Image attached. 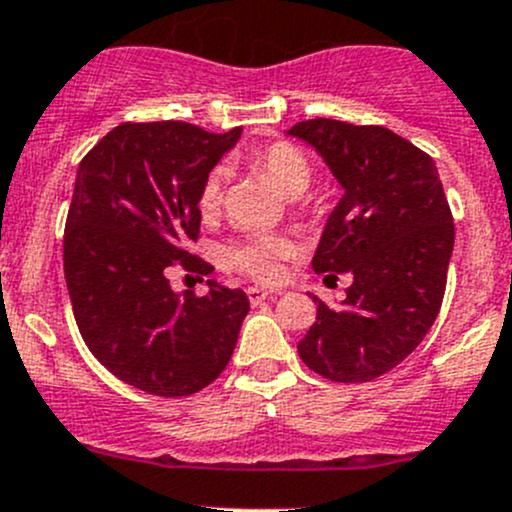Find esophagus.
Returning <instances> with one entry per match:
<instances>
[{"mask_svg":"<svg viewBox=\"0 0 512 512\" xmlns=\"http://www.w3.org/2000/svg\"><path fill=\"white\" fill-rule=\"evenodd\" d=\"M272 292H267V289L262 287H247V299H250L252 304H260L265 302V299H270Z\"/></svg>","mask_w":512,"mask_h":512,"instance_id":"esophagus-1","label":"esophagus"}]
</instances>
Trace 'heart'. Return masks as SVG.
<instances>
[{"mask_svg":"<svg viewBox=\"0 0 512 512\" xmlns=\"http://www.w3.org/2000/svg\"><path fill=\"white\" fill-rule=\"evenodd\" d=\"M247 165L262 178L270 180L282 195L297 198L312 183V168L309 160L302 156L299 148L292 143H270L267 148L250 153ZM225 190V170L215 168L205 175L203 185L198 190V210L203 218H215L223 205ZM294 245L289 237L282 235H255L237 240L223 250V260L242 275L260 282H275L282 275V262L292 257Z\"/></svg>","mask_w":512,"mask_h":512,"instance_id":"1","label":"heart"}]
</instances>
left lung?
Instances as JSON below:
<instances>
[{
	"label": "left lung",
	"mask_w": 512,
	"mask_h": 512,
	"mask_svg": "<svg viewBox=\"0 0 512 512\" xmlns=\"http://www.w3.org/2000/svg\"><path fill=\"white\" fill-rule=\"evenodd\" d=\"M339 185L314 272L354 277L342 307L317 302L297 352L314 374L359 384L406 359L436 322L453 252V215L433 158L384 126L312 118L289 128Z\"/></svg>",
	"instance_id": "left-lung-1"
}]
</instances>
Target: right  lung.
Returning a JSON list of instances; mask_svg holds the SVG:
<instances>
[{
  "label": "right lung",
  "instance_id": "right-lung-1",
  "mask_svg": "<svg viewBox=\"0 0 512 512\" xmlns=\"http://www.w3.org/2000/svg\"><path fill=\"white\" fill-rule=\"evenodd\" d=\"M240 138L193 123H121L76 173L64 230V275L91 354L153 396H190L230 361L250 312L242 289L208 280V294L173 292V267L210 275L190 255L198 240V190ZM203 282V277H200Z\"/></svg>",
  "mask_w": 512,
  "mask_h": 512
}]
</instances>
